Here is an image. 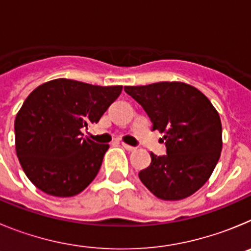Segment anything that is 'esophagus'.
<instances>
[{
  "label": "esophagus",
  "mask_w": 251,
  "mask_h": 251,
  "mask_svg": "<svg viewBox=\"0 0 251 251\" xmlns=\"http://www.w3.org/2000/svg\"><path fill=\"white\" fill-rule=\"evenodd\" d=\"M122 146H123L124 150H127L128 152H133V151H136V147H132V146L126 145V143H122Z\"/></svg>",
  "instance_id": "esophagus-1"
}]
</instances>
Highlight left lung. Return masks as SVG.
<instances>
[{
    "label": "left lung",
    "instance_id": "8db88e82",
    "mask_svg": "<svg viewBox=\"0 0 251 251\" xmlns=\"http://www.w3.org/2000/svg\"><path fill=\"white\" fill-rule=\"evenodd\" d=\"M153 123L165 133L166 156L151 153V165L139 179L153 195L165 201H178L206 183L223 148L220 115L211 101L195 86L181 81H161L124 86Z\"/></svg>",
    "mask_w": 251,
    "mask_h": 251
}]
</instances>
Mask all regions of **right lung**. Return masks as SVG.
<instances>
[{
	"label": "right lung",
	"mask_w": 251,
	"mask_h": 251,
	"mask_svg": "<svg viewBox=\"0 0 251 251\" xmlns=\"http://www.w3.org/2000/svg\"><path fill=\"white\" fill-rule=\"evenodd\" d=\"M122 88L55 79L26 98L15 119V146L22 170L39 190L72 197L90 185L109 146L83 138L81 130L98 123Z\"/></svg>",
	"instance_id": "right-lung-1"
}]
</instances>
